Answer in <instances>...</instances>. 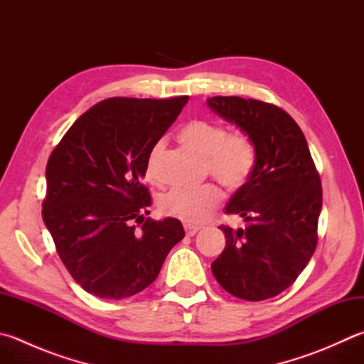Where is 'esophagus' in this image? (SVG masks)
Listing matches in <instances>:
<instances>
[{
	"label": "esophagus",
	"mask_w": 364,
	"mask_h": 364,
	"mask_svg": "<svg viewBox=\"0 0 364 364\" xmlns=\"http://www.w3.org/2000/svg\"><path fill=\"white\" fill-rule=\"evenodd\" d=\"M198 231H200V226H191V225H185V232H187V236H195Z\"/></svg>",
	"instance_id": "34e87169"
}]
</instances>
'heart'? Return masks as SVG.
<instances>
[{
	"instance_id": "obj_1",
	"label": "heart",
	"mask_w": 364,
	"mask_h": 364,
	"mask_svg": "<svg viewBox=\"0 0 364 364\" xmlns=\"http://www.w3.org/2000/svg\"><path fill=\"white\" fill-rule=\"evenodd\" d=\"M179 139L183 146L203 155L210 176L231 191L244 187L255 168L257 152L252 139L242 132H228L220 122L191 120L181 129ZM161 152L163 141L156 142L147 156L146 177L152 182L160 181ZM220 203V190L205 183L198 188H171L160 196L159 208L164 215L187 225H200L208 220Z\"/></svg>"
}]
</instances>
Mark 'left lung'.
Returning a JSON list of instances; mask_svg holds the SVG:
<instances>
[{
  "label": "left lung",
  "instance_id": "8db88e82",
  "mask_svg": "<svg viewBox=\"0 0 364 364\" xmlns=\"http://www.w3.org/2000/svg\"><path fill=\"white\" fill-rule=\"evenodd\" d=\"M208 106L255 146L249 181L226 205L245 228L222 225L226 245L212 274L232 296L263 301L296 280L317 247L321 182L303 132L284 109L258 100L214 97Z\"/></svg>",
  "mask_w": 364,
  "mask_h": 364
}]
</instances>
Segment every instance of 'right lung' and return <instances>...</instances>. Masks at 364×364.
Listing matches in <instances>:
<instances>
[{
    "mask_svg": "<svg viewBox=\"0 0 364 364\" xmlns=\"http://www.w3.org/2000/svg\"><path fill=\"white\" fill-rule=\"evenodd\" d=\"M188 97L107 98L73 123L47 161L43 218L61 262L85 291L123 299L160 274L185 236L177 218L144 220L150 149ZM133 221H139L136 230Z\"/></svg>",
    "mask_w": 364,
    "mask_h": 364,
    "instance_id": "add662e5",
    "label": "right lung"
}]
</instances>
